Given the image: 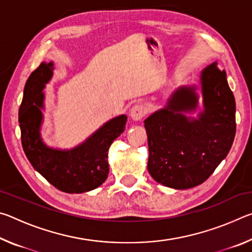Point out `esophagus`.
Returning a JSON list of instances; mask_svg holds the SVG:
<instances>
[{
	"label": "esophagus",
	"instance_id": "1",
	"mask_svg": "<svg viewBox=\"0 0 252 252\" xmlns=\"http://www.w3.org/2000/svg\"><path fill=\"white\" fill-rule=\"evenodd\" d=\"M146 113H147V109L146 106L142 104H135L132 106V109L130 110V117L133 121L142 120V118L146 116Z\"/></svg>",
	"mask_w": 252,
	"mask_h": 252
}]
</instances>
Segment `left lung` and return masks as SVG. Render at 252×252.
I'll return each mask as SVG.
<instances>
[{"label": "left lung", "mask_w": 252, "mask_h": 252, "mask_svg": "<svg viewBox=\"0 0 252 252\" xmlns=\"http://www.w3.org/2000/svg\"><path fill=\"white\" fill-rule=\"evenodd\" d=\"M195 85L180 87L163 109L144 120L148 135V170L157 182L185 190L201 185L231 149L236 135V101L225 71L217 63L200 74L203 110L195 112Z\"/></svg>", "instance_id": "8db88e82"}]
</instances>
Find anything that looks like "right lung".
Returning <instances> with one entry per match:
<instances>
[{
    "label": "right lung",
    "instance_id": "add662e5",
    "mask_svg": "<svg viewBox=\"0 0 252 252\" xmlns=\"http://www.w3.org/2000/svg\"><path fill=\"white\" fill-rule=\"evenodd\" d=\"M53 75V62H42L25 83L19 110L21 141L32 167L51 185L66 193H82L100 187L109 174L108 151L126 129V116L111 119L79 146L61 150L41 138L45 84Z\"/></svg>",
    "mask_w": 252,
    "mask_h": 252
}]
</instances>
